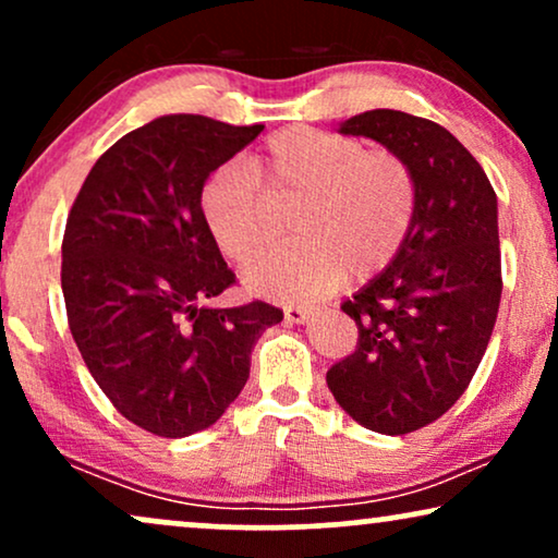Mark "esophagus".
I'll return each instance as SVG.
<instances>
[{
  "label": "esophagus",
  "mask_w": 558,
  "mask_h": 558,
  "mask_svg": "<svg viewBox=\"0 0 558 558\" xmlns=\"http://www.w3.org/2000/svg\"><path fill=\"white\" fill-rule=\"evenodd\" d=\"M283 314H286V322H291V324H303V322H308L314 316V308L312 306H286L283 308Z\"/></svg>",
  "instance_id": "1"
}]
</instances>
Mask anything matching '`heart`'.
Returning <instances> with one entry per match:
<instances>
[{"instance_id": "heart-1", "label": "heart", "mask_w": 558, "mask_h": 558, "mask_svg": "<svg viewBox=\"0 0 558 558\" xmlns=\"http://www.w3.org/2000/svg\"><path fill=\"white\" fill-rule=\"evenodd\" d=\"M293 197H301L293 214L301 236L257 257L244 275L272 299L308 301L340 286L348 270L365 280L393 263L417 210V180L397 151L293 125L272 133L246 165L218 167L201 208L223 255L244 265L278 236L271 204Z\"/></svg>"}]
</instances>
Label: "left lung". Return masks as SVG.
I'll return each instance as SVG.
<instances>
[{"label":"left lung","mask_w":558,"mask_h":558,"mask_svg":"<svg viewBox=\"0 0 558 558\" xmlns=\"http://www.w3.org/2000/svg\"><path fill=\"white\" fill-rule=\"evenodd\" d=\"M340 133L404 157L417 210L393 263L342 303L357 344L327 386L357 425L407 435L461 399L489 344L502 299L497 195L466 146L427 118L368 110Z\"/></svg>","instance_id":"obj_1"}]
</instances>
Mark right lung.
<instances>
[{
	"mask_svg": "<svg viewBox=\"0 0 558 558\" xmlns=\"http://www.w3.org/2000/svg\"><path fill=\"white\" fill-rule=\"evenodd\" d=\"M263 129L157 118L95 161L69 210V329L112 407L151 435L214 425L244 389L255 342L283 319L265 301L208 306L236 275L203 218V185Z\"/></svg>",
	"mask_w": 558,
	"mask_h": 558,
	"instance_id": "obj_1",
	"label": "right lung"
}]
</instances>
